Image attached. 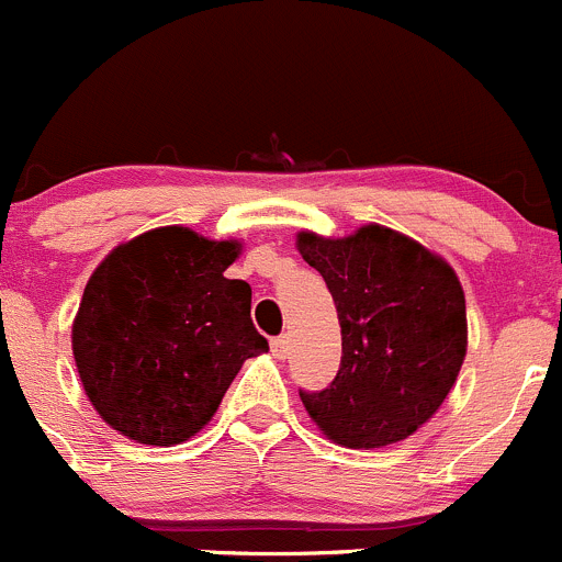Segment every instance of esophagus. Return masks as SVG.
<instances>
[{"instance_id": "1", "label": "esophagus", "mask_w": 562, "mask_h": 562, "mask_svg": "<svg viewBox=\"0 0 562 562\" xmlns=\"http://www.w3.org/2000/svg\"><path fill=\"white\" fill-rule=\"evenodd\" d=\"M288 350H291V339H288L285 334H282V337L271 339V353H274L277 359H285Z\"/></svg>"}]
</instances>
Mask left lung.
<instances>
[{
	"mask_svg": "<svg viewBox=\"0 0 562 562\" xmlns=\"http://www.w3.org/2000/svg\"><path fill=\"white\" fill-rule=\"evenodd\" d=\"M296 247L326 280L342 328L331 386L299 391L310 418L345 449L411 438L443 405L468 353L457 271L411 236L375 223L342 239L302 231Z\"/></svg>",
	"mask_w": 562,
	"mask_h": 562,
	"instance_id": "8db88e82",
	"label": "left lung"
}]
</instances>
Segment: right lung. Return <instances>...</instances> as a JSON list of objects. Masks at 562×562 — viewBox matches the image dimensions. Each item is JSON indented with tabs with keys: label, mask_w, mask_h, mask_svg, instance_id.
I'll list each match as a JSON object with an SVG mask.
<instances>
[{
	"label": "right lung",
	"mask_w": 562,
	"mask_h": 562,
	"mask_svg": "<svg viewBox=\"0 0 562 562\" xmlns=\"http://www.w3.org/2000/svg\"><path fill=\"white\" fill-rule=\"evenodd\" d=\"M234 239L181 225L113 247L83 288L72 356L108 427L146 446L201 432L247 359L269 342L249 317L252 288L228 280Z\"/></svg>",
	"instance_id": "add662e5"
}]
</instances>
